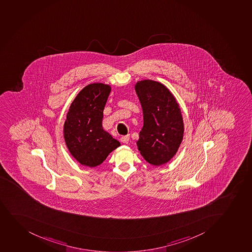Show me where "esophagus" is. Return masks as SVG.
I'll return each mask as SVG.
<instances>
[{
	"mask_svg": "<svg viewBox=\"0 0 252 252\" xmlns=\"http://www.w3.org/2000/svg\"><path fill=\"white\" fill-rule=\"evenodd\" d=\"M130 137L129 135L127 136H123L122 138H120V140L123 143H128L129 142Z\"/></svg>",
	"mask_w": 252,
	"mask_h": 252,
	"instance_id": "esophagus-1",
	"label": "esophagus"
}]
</instances>
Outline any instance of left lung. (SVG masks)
<instances>
[{
  "instance_id": "left-lung-1",
  "label": "left lung",
  "mask_w": 252,
  "mask_h": 252,
  "mask_svg": "<svg viewBox=\"0 0 252 252\" xmlns=\"http://www.w3.org/2000/svg\"><path fill=\"white\" fill-rule=\"evenodd\" d=\"M135 91L143 109V126L137 142L138 151L154 166L166 164L175 156L184 133L180 106L162 83L138 81Z\"/></svg>"
}]
</instances>
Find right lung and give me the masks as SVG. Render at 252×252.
Returning <instances> with one entry per match:
<instances>
[{"mask_svg": "<svg viewBox=\"0 0 252 252\" xmlns=\"http://www.w3.org/2000/svg\"><path fill=\"white\" fill-rule=\"evenodd\" d=\"M110 92L109 85H88L77 94L67 113L64 142L73 158L83 166L101 164L120 146L102 126L103 109Z\"/></svg>", "mask_w": 252, "mask_h": 252, "instance_id": "add662e5", "label": "right lung"}]
</instances>
